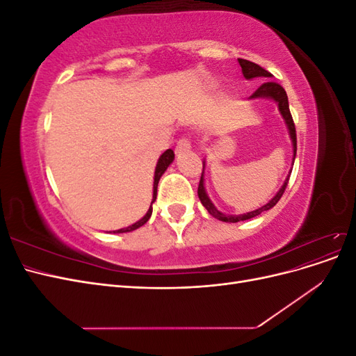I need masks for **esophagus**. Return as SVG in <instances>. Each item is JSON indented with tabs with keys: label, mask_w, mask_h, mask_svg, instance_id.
Here are the masks:
<instances>
[{
	"label": "esophagus",
	"mask_w": 356,
	"mask_h": 356,
	"mask_svg": "<svg viewBox=\"0 0 356 356\" xmlns=\"http://www.w3.org/2000/svg\"><path fill=\"white\" fill-rule=\"evenodd\" d=\"M191 147V143H190V139L187 138V136H182L179 141H178V144H177V148H175V152L177 153H182V152H186V149H188Z\"/></svg>",
	"instance_id": "1"
}]
</instances>
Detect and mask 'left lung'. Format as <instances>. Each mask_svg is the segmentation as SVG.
<instances>
[{"instance_id": "8db88e82", "label": "left lung", "mask_w": 356, "mask_h": 356, "mask_svg": "<svg viewBox=\"0 0 356 356\" xmlns=\"http://www.w3.org/2000/svg\"><path fill=\"white\" fill-rule=\"evenodd\" d=\"M239 60V65L242 68V72H243V77L245 79H255V77H263L266 79V81L258 88L252 96H250V99L252 98H270L273 101L277 102V106H279V111H281L282 117L285 118V123L288 126V131H289V136H291V141H293V148H294V160H296V153H297V134H296V124H294V120H293V115H291V111H289V105H288V96H286V92L285 89L282 88L281 84L273 81V80H268L272 79L273 75L266 71L264 68H261L260 65H257V63L251 62V60H246V59H238ZM288 181H289V175L288 178L285 179L284 186L281 187V190H279L276 193V196L268 202L267 204H264V207L258 208L252 212H248V213H243V215H225L222 212H220L217 208L213 207L212 202L209 200L207 191H204V187H203V172H202V177H200V181H199V187H197V195H199V199L202 202V204L204 208L208 209V212L212 215L213 218H217L220 221H224V222H238V221H245V220H250V218H254L257 217V215H260L261 212L264 211H268L270 208H273L275 204L279 202V199L282 197L284 191L288 186Z\"/></svg>"}]
</instances>
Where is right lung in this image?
I'll return each mask as SVG.
<instances>
[{
  "mask_svg": "<svg viewBox=\"0 0 356 356\" xmlns=\"http://www.w3.org/2000/svg\"><path fill=\"white\" fill-rule=\"evenodd\" d=\"M174 157H175L174 152H172V149L169 148V149H166V152H165L163 154L160 156V159H159V161H157L156 172H154V186H153V200H152V204L154 203L156 196H157V184H159V179H160V177H161V175L165 174V170L168 169V166L172 163V161H174ZM152 212H153V208L149 207L148 212L144 215V218H141V220H139L138 222H135V224H132V225H129V227H126V229L117 230V233L132 232V230H136L138 227H141V225H144V224L149 220V217H152Z\"/></svg>",
  "mask_w": 356,
  "mask_h": 356,
  "instance_id": "1",
  "label": "right lung"
}]
</instances>
